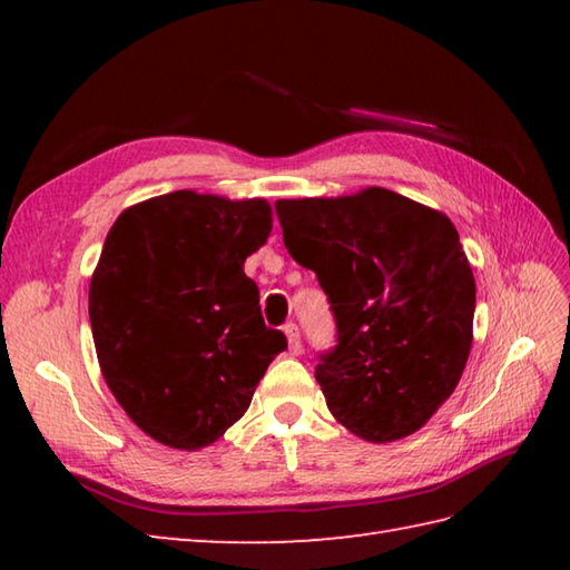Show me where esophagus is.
Returning a JSON list of instances; mask_svg holds the SVG:
<instances>
[{"mask_svg": "<svg viewBox=\"0 0 570 570\" xmlns=\"http://www.w3.org/2000/svg\"><path fill=\"white\" fill-rule=\"evenodd\" d=\"M286 337H288V350H292L294 355H301V350H304V343H301V335H298V325L296 323H288L284 328Z\"/></svg>", "mask_w": 570, "mask_h": 570, "instance_id": "obj_1", "label": "esophagus"}]
</instances>
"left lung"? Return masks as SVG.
Wrapping results in <instances>:
<instances>
[{
	"label": "left lung",
	"instance_id": "left-lung-1",
	"mask_svg": "<svg viewBox=\"0 0 570 570\" xmlns=\"http://www.w3.org/2000/svg\"><path fill=\"white\" fill-rule=\"evenodd\" d=\"M274 208L335 316L337 345L316 367L331 414L362 441L406 439L453 394L470 355L475 278L458 229L377 186Z\"/></svg>",
	"mask_w": 570,
	"mask_h": 570
}]
</instances>
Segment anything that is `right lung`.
Listing matches in <instances>:
<instances>
[{
	"label": "right lung",
	"mask_w": 570,
	"mask_h": 570,
	"mask_svg": "<svg viewBox=\"0 0 570 570\" xmlns=\"http://www.w3.org/2000/svg\"><path fill=\"white\" fill-rule=\"evenodd\" d=\"M272 233V205L174 190L131 205L90 282L102 377L154 441L198 451L249 409L286 350L264 325L245 259Z\"/></svg>",
	"instance_id": "add662e5"
}]
</instances>
